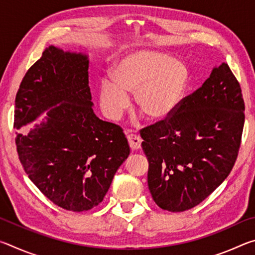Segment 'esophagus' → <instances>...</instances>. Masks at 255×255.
<instances>
[{"label": "esophagus", "instance_id": "1", "mask_svg": "<svg viewBox=\"0 0 255 255\" xmlns=\"http://www.w3.org/2000/svg\"><path fill=\"white\" fill-rule=\"evenodd\" d=\"M127 139H128L129 146H130V148L132 150H138L140 148L141 139H140L139 136L135 135V133H129V135L127 136Z\"/></svg>", "mask_w": 255, "mask_h": 255}]
</instances>
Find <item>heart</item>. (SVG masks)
<instances>
[{
	"label": "heart",
	"instance_id": "b5f03b06",
	"mask_svg": "<svg viewBox=\"0 0 255 255\" xmlns=\"http://www.w3.org/2000/svg\"><path fill=\"white\" fill-rule=\"evenodd\" d=\"M189 72L182 63L156 50H138L115 63L110 79L101 81L99 102L111 120H117L133 93L137 109L155 122L170 118L183 101Z\"/></svg>",
	"mask_w": 255,
	"mask_h": 255
}]
</instances>
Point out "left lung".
Masks as SVG:
<instances>
[{"instance_id": "obj_1", "label": "left lung", "mask_w": 255, "mask_h": 255, "mask_svg": "<svg viewBox=\"0 0 255 255\" xmlns=\"http://www.w3.org/2000/svg\"><path fill=\"white\" fill-rule=\"evenodd\" d=\"M244 100L230 66H215L173 116L140 132L147 182L159 208L191 209L231 173L244 126Z\"/></svg>"}]
</instances>
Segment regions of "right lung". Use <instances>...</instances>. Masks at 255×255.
Listing matches in <instances>:
<instances>
[{"label": "right lung", "mask_w": 255, "mask_h": 255, "mask_svg": "<svg viewBox=\"0 0 255 255\" xmlns=\"http://www.w3.org/2000/svg\"><path fill=\"white\" fill-rule=\"evenodd\" d=\"M89 56L49 46L25 73L15 98L20 162L33 184L62 208L92 209L102 202L130 148L123 129L99 119L89 86Z\"/></svg>", "instance_id": "1"}]
</instances>
